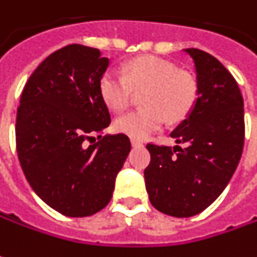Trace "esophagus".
<instances>
[{
  "mask_svg": "<svg viewBox=\"0 0 257 257\" xmlns=\"http://www.w3.org/2000/svg\"><path fill=\"white\" fill-rule=\"evenodd\" d=\"M132 146L133 147H143V143L139 140H134V139H132Z\"/></svg>",
  "mask_w": 257,
  "mask_h": 257,
  "instance_id": "esophagus-1",
  "label": "esophagus"
}]
</instances>
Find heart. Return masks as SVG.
<instances>
[{"instance_id": "b5f03b06", "label": "heart", "mask_w": 257, "mask_h": 257, "mask_svg": "<svg viewBox=\"0 0 257 257\" xmlns=\"http://www.w3.org/2000/svg\"><path fill=\"white\" fill-rule=\"evenodd\" d=\"M141 93L143 108L117 117L116 132L143 140L167 121L177 123L192 111L198 99V84L192 75L177 70L175 65L158 56L146 55L128 60L123 75L107 70L99 80V93L113 111H123L133 92Z\"/></svg>"}]
</instances>
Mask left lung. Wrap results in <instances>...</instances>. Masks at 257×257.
<instances>
[{
	"instance_id": "left-lung-1",
	"label": "left lung",
	"mask_w": 257,
	"mask_h": 257,
	"mask_svg": "<svg viewBox=\"0 0 257 257\" xmlns=\"http://www.w3.org/2000/svg\"><path fill=\"white\" fill-rule=\"evenodd\" d=\"M197 70L198 99L173 133L175 146L147 144L144 170L150 202L160 212L188 218L202 212L226 188L245 143L243 97L235 77L212 55L184 49Z\"/></svg>"
}]
</instances>
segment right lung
Listing matches in <instances>:
<instances>
[{
  "label": "right lung",
  "instance_id": "add662e5",
  "mask_svg": "<svg viewBox=\"0 0 257 257\" xmlns=\"http://www.w3.org/2000/svg\"><path fill=\"white\" fill-rule=\"evenodd\" d=\"M107 66L99 49L68 45L35 69L21 94L15 137L22 171L36 195L65 216L101 211L132 150L125 134L92 143L111 121L99 93Z\"/></svg>",
  "mask_w": 257,
  "mask_h": 257
}]
</instances>
